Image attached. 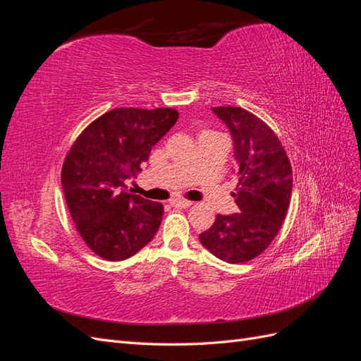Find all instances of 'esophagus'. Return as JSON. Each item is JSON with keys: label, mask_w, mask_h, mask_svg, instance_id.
<instances>
[{"label": "esophagus", "mask_w": 361, "mask_h": 361, "mask_svg": "<svg viewBox=\"0 0 361 361\" xmlns=\"http://www.w3.org/2000/svg\"><path fill=\"white\" fill-rule=\"evenodd\" d=\"M170 203L174 207H190L192 204V202L187 200V199H173Z\"/></svg>", "instance_id": "esophagus-1"}]
</instances>
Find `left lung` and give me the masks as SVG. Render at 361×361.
I'll return each mask as SVG.
<instances>
[{
    "instance_id": "left-lung-1",
    "label": "left lung",
    "mask_w": 361,
    "mask_h": 361,
    "mask_svg": "<svg viewBox=\"0 0 361 361\" xmlns=\"http://www.w3.org/2000/svg\"><path fill=\"white\" fill-rule=\"evenodd\" d=\"M233 138L238 185L232 195L238 214H218L199 235L211 253L243 264L268 248L281 228L292 195V167L279 137L264 120L241 106H214Z\"/></svg>"
}]
</instances>
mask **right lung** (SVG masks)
<instances>
[{
  "mask_svg": "<svg viewBox=\"0 0 361 361\" xmlns=\"http://www.w3.org/2000/svg\"><path fill=\"white\" fill-rule=\"evenodd\" d=\"M173 108H116L75 140L63 162L61 185L82 241L99 257L125 260L157 235L164 206L126 191L125 180L176 123Z\"/></svg>",
  "mask_w": 361,
  "mask_h": 361,
  "instance_id": "right-lung-1",
  "label": "right lung"
}]
</instances>
